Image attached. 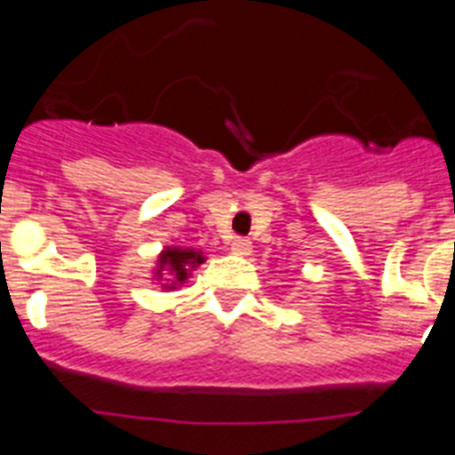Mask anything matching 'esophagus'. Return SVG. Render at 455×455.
Wrapping results in <instances>:
<instances>
[{"instance_id": "34e87169", "label": "esophagus", "mask_w": 455, "mask_h": 455, "mask_svg": "<svg viewBox=\"0 0 455 455\" xmlns=\"http://www.w3.org/2000/svg\"><path fill=\"white\" fill-rule=\"evenodd\" d=\"M232 252L239 257H248L252 252V243L251 239H241V236H236V239H232Z\"/></svg>"}]
</instances>
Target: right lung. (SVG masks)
I'll list each match as a JSON object with an SVG mask.
<instances>
[{"mask_svg": "<svg viewBox=\"0 0 455 455\" xmlns=\"http://www.w3.org/2000/svg\"><path fill=\"white\" fill-rule=\"evenodd\" d=\"M204 259L207 257L203 255V251H196V248L166 246L156 255L152 280H156V284H162V289H166V291H172V289L182 287L191 277V273L200 264H204Z\"/></svg>", "mask_w": 455, "mask_h": 455, "instance_id": "1", "label": "right lung"}]
</instances>
